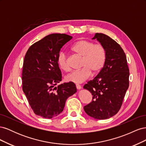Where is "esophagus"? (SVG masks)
<instances>
[{"instance_id":"obj_1","label":"esophagus","mask_w":146,"mask_h":146,"mask_svg":"<svg viewBox=\"0 0 146 146\" xmlns=\"http://www.w3.org/2000/svg\"><path fill=\"white\" fill-rule=\"evenodd\" d=\"M76 88H77V90H80L81 88H82L81 86L79 85H76Z\"/></svg>"}]
</instances>
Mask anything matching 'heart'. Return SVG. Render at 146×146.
Masks as SVG:
<instances>
[{
    "label": "heart",
    "instance_id": "b5f03b06",
    "mask_svg": "<svg viewBox=\"0 0 146 146\" xmlns=\"http://www.w3.org/2000/svg\"><path fill=\"white\" fill-rule=\"evenodd\" d=\"M72 50L82 58L80 69L74 70L65 77V80L74 83H82L86 81L91 74H98L104 68L107 53L105 47L101 44H94L90 41L82 39L76 42ZM57 63L64 71L69 70L67 61V54L61 51L57 56Z\"/></svg>",
    "mask_w": 146,
    "mask_h": 146
}]
</instances>
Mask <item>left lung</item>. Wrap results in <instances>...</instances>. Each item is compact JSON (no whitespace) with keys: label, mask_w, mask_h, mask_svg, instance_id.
Listing matches in <instances>:
<instances>
[{"label":"left lung","mask_w":146,"mask_h":146,"mask_svg":"<svg viewBox=\"0 0 146 146\" xmlns=\"http://www.w3.org/2000/svg\"><path fill=\"white\" fill-rule=\"evenodd\" d=\"M96 39L106 50L107 57L100 72L83 86L92 95V102L84 107L90 116L107 119L120 110L129 86V69L125 54L118 43L110 36L97 33Z\"/></svg>","instance_id":"1"}]
</instances>
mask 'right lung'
Masks as SVG:
<instances>
[{
	"label": "right lung",
	"mask_w": 146,
	"mask_h": 146,
	"mask_svg": "<svg viewBox=\"0 0 146 146\" xmlns=\"http://www.w3.org/2000/svg\"><path fill=\"white\" fill-rule=\"evenodd\" d=\"M72 38L66 34L48 35L31 46L23 63V90L35 114L51 119L63 111L69 97L77 92L74 83L55 86L62 80L57 56Z\"/></svg>",
	"instance_id": "right-lung-1"
}]
</instances>
